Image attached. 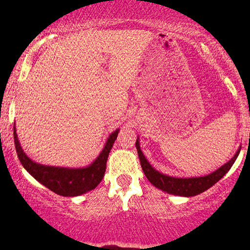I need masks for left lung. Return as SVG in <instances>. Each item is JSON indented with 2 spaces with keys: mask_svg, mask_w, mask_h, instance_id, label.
I'll list each match as a JSON object with an SVG mask.
<instances>
[{
  "mask_svg": "<svg viewBox=\"0 0 250 250\" xmlns=\"http://www.w3.org/2000/svg\"><path fill=\"white\" fill-rule=\"evenodd\" d=\"M136 150H138V155L140 158V163H141V167L143 173L146 174V179L150 181L152 186H155L158 189L165 191V192L169 194H174V196H181V197H193L197 196L204 191L209 189L213 187L215 183H217L225 174H227L230 168L233 165L235 159L238 158L239 152H240L241 146L237 150L234 156L229 160L227 164L221 166L220 168L214 170L213 173L208 174L205 176H198V177H174L166 175L158 172V170L153 168L150 165V163L146 160V156L143 155L141 148H140L139 136L135 142Z\"/></svg>",
  "mask_w": 250,
  "mask_h": 250,
  "instance_id": "8db88e82",
  "label": "left lung"
}]
</instances>
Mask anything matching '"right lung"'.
<instances>
[{
  "label": "right lung",
  "mask_w": 250,
  "mask_h": 250,
  "mask_svg": "<svg viewBox=\"0 0 250 250\" xmlns=\"http://www.w3.org/2000/svg\"><path fill=\"white\" fill-rule=\"evenodd\" d=\"M118 132L119 128L109 135L104 149L93 163L82 168L81 167L69 168V167L42 165L30 159L20 146L16 126H13V138H15L17 155L23 168L47 189L63 197L81 196L98 187L104 175L109 152L114 146L115 140L117 139Z\"/></svg>",
  "instance_id": "obj_1"
}]
</instances>
